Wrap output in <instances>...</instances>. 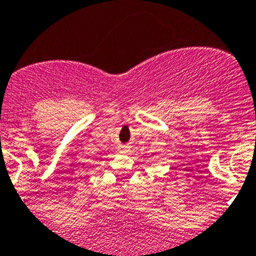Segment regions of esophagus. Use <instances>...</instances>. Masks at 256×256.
Segmentation results:
<instances>
[{
    "mask_svg": "<svg viewBox=\"0 0 256 256\" xmlns=\"http://www.w3.org/2000/svg\"><path fill=\"white\" fill-rule=\"evenodd\" d=\"M120 150L122 152V153H130V150H131V148L128 147V146H122V148H120Z\"/></svg>",
    "mask_w": 256,
    "mask_h": 256,
    "instance_id": "1",
    "label": "esophagus"
}]
</instances>
